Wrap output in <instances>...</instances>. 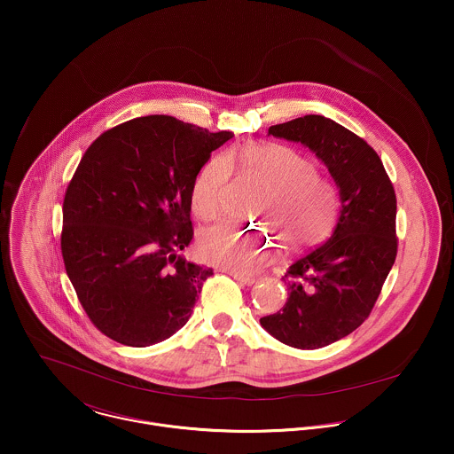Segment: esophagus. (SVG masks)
<instances>
[{
    "label": "esophagus",
    "instance_id": "obj_1",
    "mask_svg": "<svg viewBox=\"0 0 454 454\" xmlns=\"http://www.w3.org/2000/svg\"><path fill=\"white\" fill-rule=\"evenodd\" d=\"M232 278L238 281V283H241V285H245V286H252L254 283H255V278L254 276H250V274H241V272H232Z\"/></svg>",
    "mask_w": 454,
    "mask_h": 454
}]
</instances>
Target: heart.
<instances>
[{
	"mask_svg": "<svg viewBox=\"0 0 454 454\" xmlns=\"http://www.w3.org/2000/svg\"><path fill=\"white\" fill-rule=\"evenodd\" d=\"M232 166L243 178L263 187L254 213L286 250H308L332 232L339 215L335 184L317 173L318 166L309 155L281 143H250L229 155L209 157L192 184V207L200 220L223 216ZM272 247L263 232H241L231 225L209 229L199 238L202 259L234 272L267 265L274 259Z\"/></svg>",
	"mask_w": 454,
	"mask_h": 454,
	"instance_id": "b5f03b06",
	"label": "heart"
}]
</instances>
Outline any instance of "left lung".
Wrapping results in <instances>:
<instances>
[{"mask_svg": "<svg viewBox=\"0 0 454 454\" xmlns=\"http://www.w3.org/2000/svg\"><path fill=\"white\" fill-rule=\"evenodd\" d=\"M269 134L297 141L322 159L340 194L330 239L290 265L285 308L260 318L279 342L317 349L364 324L396 257V195L376 150L322 115L270 126Z\"/></svg>", "mask_w": 454, "mask_h": 454, "instance_id": "obj_1", "label": "left lung"}]
</instances>
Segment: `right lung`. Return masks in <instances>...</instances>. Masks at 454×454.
Instances as JSON below:
<instances>
[{
  "label": "right lung",
  "instance_id": "right-lung-1",
  "mask_svg": "<svg viewBox=\"0 0 454 454\" xmlns=\"http://www.w3.org/2000/svg\"><path fill=\"white\" fill-rule=\"evenodd\" d=\"M229 130L169 115L132 119L85 150L63 202L61 252L92 325L145 348L189 322L213 274L180 255L192 238V184Z\"/></svg>",
  "mask_w": 454,
  "mask_h": 454
}]
</instances>
